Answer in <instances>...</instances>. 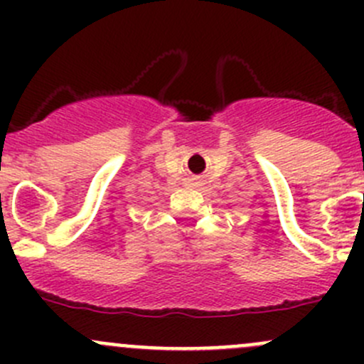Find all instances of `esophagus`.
Wrapping results in <instances>:
<instances>
[{
	"instance_id": "34e87169",
	"label": "esophagus",
	"mask_w": 364,
	"mask_h": 364,
	"mask_svg": "<svg viewBox=\"0 0 364 364\" xmlns=\"http://www.w3.org/2000/svg\"><path fill=\"white\" fill-rule=\"evenodd\" d=\"M190 185H192V186H199L200 185V179L199 178H192V179H190Z\"/></svg>"
}]
</instances>
